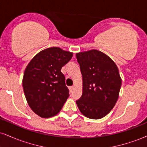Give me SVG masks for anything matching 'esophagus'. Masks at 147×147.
<instances>
[{"label":"esophagus","instance_id":"esophagus-1","mask_svg":"<svg viewBox=\"0 0 147 147\" xmlns=\"http://www.w3.org/2000/svg\"><path fill=\"white\" fill-rule=\"evenodd\" d=\"M74 86H70V88H69V89H70V92H72V90H73V89H74Z\"/></svg>","mask_w":147,"mask_h":147}]
</instances>
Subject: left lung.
Instances as JSON below:
<instances>
[{"label": "left lung", "mask_w": 147, "mask_h": 147, "mask_svg": "<svg viewBox=\"0 0 147 147\" xmlns=\"http://www.w3.org/2000/svg\"><path fill=\"white\" fill-rule=\"evenodd\" d=\"M83 78L82 96L76 100L86 117L100 119L116 103L122 80L118 68L107 55L97 50L76 54Z\"/></svg>", "instance_id": "obj_1"}]
</instances>
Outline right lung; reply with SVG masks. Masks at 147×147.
<instances>
[{
  "mask_svg": "<svg viewBox=\"0 0 147 147\" xmlns=\"http://www.w3.org/2000/svg\"><path fill=\"white\" fill-rule=\"evenodd\" d=\"M72 57V53L51 47L40 51L26 66L22 79L24 95L29 107L40 117L55 116L68 98L61 69Z\"/></svg>",
  "mask_w": 147,
  "mask_h": 147,
  "instance_id": "add662e5",
  "label": "right lung"
}]
</instances>
